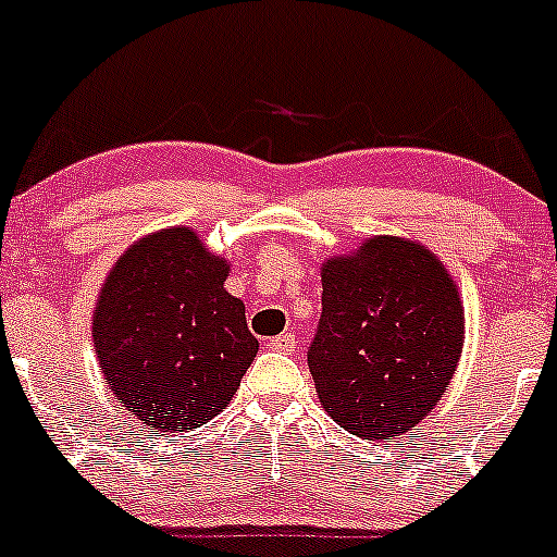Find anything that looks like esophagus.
Instances as JSON below:
<instances>
[{"mask_svg":"<svg viewBox=\"0 0 557 557\" xmlns=\"http://www.w3.org/2000/svg\"><path fill=\"white\" fill-rule=\"evenodd\" d=\"M267 345L272 347V350H277V352H294V347H296V336H294V334H280V336H272V339H269Z\"/></svg>","mask_w":557,"mask_h":557,"instance_id":"34e87169","label":"esophagus"}]
</instances>
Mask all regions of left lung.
<instances>
[{"label":"left lung","mask_w":557,"mask_h":557,"mask_svg":"<svg viewBox=\"0 0 557 557\" xmlns=\"http://www.w3.org/2000/svg\"><path fill=\"white\" fill-rule=\"evenodd\" d=\"M323 312L307 363L325 412L350 434L412 429L450 385L463 307L440 258L398 237L369 239L323 267Z\"/></svg>","instance_id":"obj_1"}]
</instances>
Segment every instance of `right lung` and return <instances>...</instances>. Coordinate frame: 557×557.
Masks as SVG:
<instances>
[{
  "label": "right lung",
  "mask_w": 557,
  "mask_h": 557,
  "mask_svg": "<svg viewBox=\"0 0 557 557\" xmlns=\"http://www.w3.org/2000/svg\"><path fill=\"white\" fill-rule=\"evenodd\" d=\"M190 228L139 239L104 280L94 347L110 391L148 429H199L226 409L258 352L245 305Z\"/></svg>",
  "instance_id": "obj_1"
}]
</instances>
